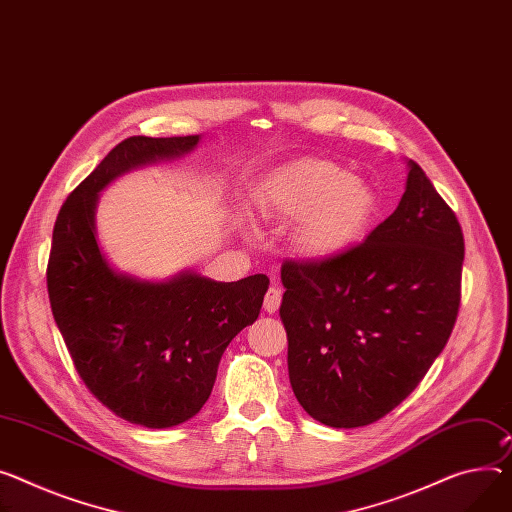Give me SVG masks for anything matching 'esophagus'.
Returning a JSON list of instances; mask_svg holds the SVG:
<instances>
[{"label": "esophagus", "instance_id": "1", "mask_svg": "<svg viewBox=\"0 0 512 512\" xmlns=\"http://www.w3.org/2000/svg\"><path fill=\"white\" fill-rule=\"evenodd\" d=\"M281 301H283V293L277 285H272L268 291H266V297H264V309L268 313H274L279 307H281Z\"/></svg>", "mask_w": 512, "mask_h": 512}]
</instances>
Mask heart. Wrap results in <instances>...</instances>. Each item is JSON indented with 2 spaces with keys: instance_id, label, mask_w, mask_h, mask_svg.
<instances>
[{
  "instance_id": "heart-1",
  "label": "heart",
  "mask_w": 512,
  "mask_h": 512,
  "mask_svg": "<svg viewBox=\"0 0 512 512\" xmlns=\"http://www.w3.org/2000/svg\"><path fill=\"white\" fill-rule=\"evenodd\" d=\"M377 211L379 196L365 178L320 157H301L279 168L264 192L268 217L301 221L295 246L309 260H332L355 248Z\"/></svg>"
}]
</instances>
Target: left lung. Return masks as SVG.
Instances as JSON below:
<instances>
[{
  "instance_id": "1",
  "label": "left lung",
  "mask_w": 512,
  "mask_h": 512,
  "mask_svg": "<svg viewBox=\"0 0 512 512\" xmlns=\"http://www.w3.org/2000/svg\"><path fill=\"white\" fill-rule=\"evenodd\" d=\"M463 250L455 213L408 160L398 209L363 244L283 264L289 379L311 418L367 426L410 396L453 332Z\"/></svg>"
}]
</instances>
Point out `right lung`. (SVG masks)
<instances>
[{"label": "right lung", "mask_w": 512, "mask_h": 512, "mask_svg": "<svg viewBox=\"0 0 512 512\" xmlns=\"http://www.w3.org/2000/svg\"><path fill=\"white\" fill-rule=\"evenodd\" d=\"M201 135L129 137L63 203L47 266L53 318L73 365L116 416L147 428L205 406L227 344L254 324L266 274L217 283L194 270L143 281L110 266L96 235L98 194L119 176L199 145Z\"/></svg>", "instance_id": "right-lung-1"}]
</instances>
